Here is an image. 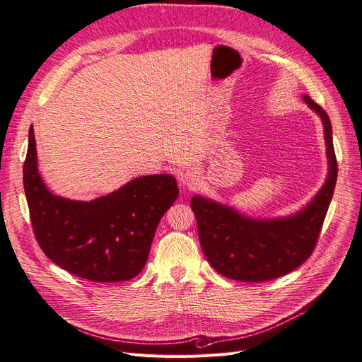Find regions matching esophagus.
Segmentation results:
<instances>
[{
    "label": "esophagus",
    "mask_w": 362,
    "mask_h": 362,
    "mask_svg": "<svg viewBox=\"0 0 362 362\" xmlns=\"http://www.w3.org/2000/svg\"><path fill=\"white\" fill-rule=\"evenodd\" d=\"M185 184H187L189 187H196V185H198V180H196V177H193V175H187V180H185Z\"/></svg>",
    "instance_id": "esophagus-1"
}]
</instances>
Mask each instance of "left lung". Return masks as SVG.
<instances>
[{"label": "left lung", "instance_id": "left-lung-1", "mask_svg": "<svg viewBox=\"0 0 362 362\" xmlns=\"http://www.w3.org/2000/svg\"><path fill=\"white\" fill-rule=\"evenodd\" d=\"M303 100L322 117L329 173L320 192L302 211L282 218L257 221L202 196L192 198L204 255L216 272L229 279L262 282L281 278L303 264L319 240L334 194L338 166L329 116L310 96L303 95Z\"/></svg>", "mask_w": 362, "mask_h": 362}]
</instances>
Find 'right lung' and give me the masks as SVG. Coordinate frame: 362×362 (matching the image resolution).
Listing matches in <instances>:
<instances>
[{"mask_svg":"<svg viewBox=\"0 0 362 362\" xmlns=\"http://www.w3.org/2000/svg\"><path fill=\"white\" fill-rule=\"evenodd\" d=\"M24 190L33 233L52 262L92 282H120L145 267L158 222L178 198L172 175H148L90 202L54 196L37 170L30 127Z\"/></svg>","mask_w":362,"mask_h":362,"instance_id":"right-lung-1","label":"right lung"}]
</instances>
